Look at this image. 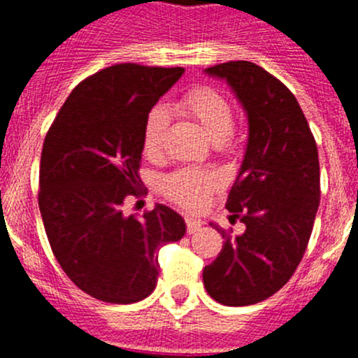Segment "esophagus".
Instances as JSON below:
<instances>
[{
    "instance_id": "1",
    "label": "esophagus",
    "mask_w": 358,
    "mask_h": 358,
    "mask_svg": "<svg viewBox=\"0 0 358 358\" xmlns=\"http://www.w3.org/2000/svg\"><path fill=\"white\" fill-rule=\"evenodd\" d=\"M185 225H187V232H189V234H194V232H196V230H199V229H201L202 222H201V220L194 218V216L185 215Z\"/></svg>"
}]
</instances>
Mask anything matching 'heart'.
<instances>
[{
    "mask_svg": "<svg viewBox=\"0 0 358 358\" xmlns=\"http://www.w3.org/2000/svg\"><path fill=\"white\" fill-rule=\"evenodd\" d=\"M176 110L196 121L209 136L218 152H232L237 145L234 122L236 114L230 100L211 86H196L176 102ZM169 114L164 107L150 109L143 122L142 145L147 157L156 159L162 154ZM220 187V178L211 169L178 168L162 178L164 196L187 209L202 208Z\"/></svg>",
    "mask_w": 358,
    "mask_h": 358,
    "instance_id": "1",
    "label": "heart"
}]
</instances>
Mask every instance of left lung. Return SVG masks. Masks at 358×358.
<instances>
[{"instance_id": "obj_1", "label": "left lung", "mask_w": 358, "mask_h": 358, "mask_svg": "<svg viewBox=\"0 0 358 358\" xmlns=\"http://www.w3.org/2000/svg\"><path fill=\"white\" fill-rule=\"evenodd\" d=\"M206 72L232 86L248 112L249 140L225 204L246 230L232 236L211 223L223 248L202 280L222 305H255L286 286L305 255L320 202L319 152L298 100L275 76L248 60Z\"/></svg>"}]
</instances>
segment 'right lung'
I'll return each mask as SVG.
<instances>
[{
    "label": "right lung",
    "mask_w": 358,
    "mask_h": 358,
    "mask_svg": "<svg viewBox=\"0 0 358 358\" xmlns=\"http://www.w3.org/2000/svg\"><path fill=\"white\" fill-rule=\"evenodd\" d=\"M183 67L115 64L79 83L45 136L38 202L57 262L81 291L136 303L157 284V251L185 236V222L157 204L124 215L147 194L138 176L143 122Z\"/></svg>",
    "instance_id": "right-lung-1"
}]
</instances>
